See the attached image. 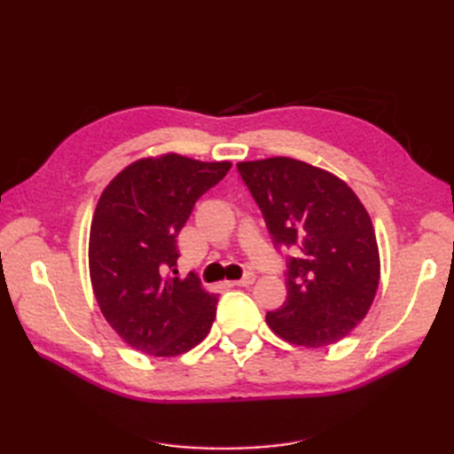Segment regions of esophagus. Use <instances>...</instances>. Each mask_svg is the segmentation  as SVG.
Here are the masks:
<instances>
[{
  "label": "esophagus",
  "instance_id": "34e87169",
  "mask_svg": "<svg viewBox=\"0 0 454 454\" xmlns=\"http://www.w3.org/2000/svg\"><path fill=\"white\" fill-rule=\"evenodd\" d=\"M254 281H255V273L246 271L242 278H238V281H234V285H236V286H247V285H252Z\"/></svg>",
  "mask_w": 454,
  "mask_h": 454
}]
</instances>
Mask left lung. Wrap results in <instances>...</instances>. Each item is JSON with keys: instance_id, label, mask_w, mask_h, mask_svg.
I'll return each mask as SVG.
<instances>
[{"instance_id": "1", "label": "left lung", "mask_w": 454, "mask_h": 454, "mask_svg": "<svg viewBox=\"0 0 454 454\" xmlns=\"http://www.w3.org/2000/svg\"><path fill=\"white\" fill-rule=\"evenodd\" d=\"M238 173L285 257L286 301L267 312L285 341L325 347L369 312L380 278L372 222L355 192L332 173L293 158L238 163Z\"/></svg>"}]
</instances>
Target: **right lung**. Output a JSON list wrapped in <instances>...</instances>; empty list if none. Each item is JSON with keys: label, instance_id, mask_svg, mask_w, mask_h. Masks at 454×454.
<instances>
[{"label": "right lung", "instance_id": "obj_1", "mask_svg": "<svg viewBox=\"0 0 454 454\" xmlns=\"http://www.w3.org/2000/svg\"><path fill=\"white\" fill-rule=\"evenodd\" d=\"M230 168L168 153L130 163L103 191L90 234L91 285L105 320L134 349L176 356L210 332L218 298L197 275L176 277V238Z\"/></svg>", "mask_w": 454, "mask_h": 454}]
</instances>
